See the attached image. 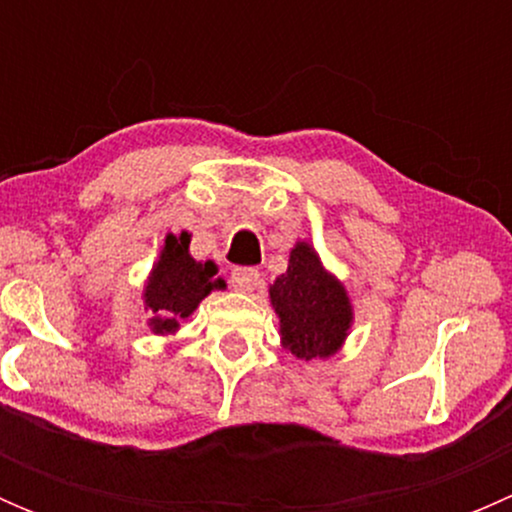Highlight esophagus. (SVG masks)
Instances as JSON below:
<instances>
[{
  "label": "esophagus",
  "mask_w": 512,
  "mask_h": 512,
  "mask_svg": "<svg viewBox=\"0 0 512 512\" xmlns=\"http://www.w3.org/2000/svg\"><path fill=\"white\" fill-rule=\"evenodd\" d=\"M230 285L235 292H252L260 285V272L252 270V267H235L230 275Z\"/></svg>",
  "instance_id": "34e87169"
}]
</instances>
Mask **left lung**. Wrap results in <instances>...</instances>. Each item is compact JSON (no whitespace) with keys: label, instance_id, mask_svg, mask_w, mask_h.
Returning a JSON list of instances; mask_svg holds the SVG:
<instances>
[{"label":"left lung","instance_id":"8db88e82","mask_svg":"<svg viewBox=\"0 0 512 512\" xmlns=\"http://www.w3.org/2000/svg\"><path fill=\"white\" fill-rule=\"evenodd\" d=\"M270 302L280 317L282 349L297 359H327L347 342L352 299L309 242L292 247L287 272L270 285Z\"/></svg>","mask_w":512,"mask_h":512}]
</instances>
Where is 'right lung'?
Instances as JSON below:
<instances>
[{"mask_svg":"<svg viewBox=\"0 0 512 512\" xmlns=\"http://www.w3.org/2000/svg\"><path fill=\"white\" fill-rule=\"evenodd\" d=\"M188 247L190 232H168L143 287V304L146 312H151L148 327L160 337L178 332L180 322L188 319L213 289H225L218 265L213 260L198 262Z\"/></svg>","mask_w":512,"mask_h":512,"instance_id":"obj_1","label":"right lung"}]
</instances>
